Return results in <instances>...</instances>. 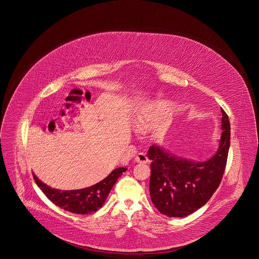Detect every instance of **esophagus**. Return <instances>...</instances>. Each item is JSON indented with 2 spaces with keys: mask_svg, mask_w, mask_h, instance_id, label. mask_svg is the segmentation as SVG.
Masks as SVG:
<instances>
[{
  "mask_svg": "<svg viewBox=\"0 0 259 259\" xmlns=\"http://www.w3.org/2000/svg\"><path fill=\"white\" fill-rule=\"evenodd\" d=\"M135 161L137 163H140V164H146L148 162V158H147V156L145 155V153H139L138 155L135 157Z\"/></svg>",
  "mask_w": 259,
  "mask_h": 259,
  "instance_id": "obj_1",
  "label": "esophagus"
}]
</instances>
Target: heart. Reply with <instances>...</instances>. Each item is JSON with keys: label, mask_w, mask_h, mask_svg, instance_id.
Masks as SVG:
<instances>
[{"label": "heart", "mask_w": 259, "mask_h": 259, "mask_svg": "<svg viewBox=\"0 0 259 259\" xmlns=\"http://www.w3.org/2000/svg\"><path fill=\"white\" fill-rule=\"evenodd\" d=\"M165 109V106L163 104H155L150 106L147 110H145V112L142 114H140L135 121L136 128L139 129L140 131H146L148 129H150V127L152 126V113H154L155 111H163Z\"/></svg>", "instance_id": "heart-1"}]
</instances>
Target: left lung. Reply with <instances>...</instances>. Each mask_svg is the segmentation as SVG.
<instances>
[{
	"label": "left lung",
	"instance_id": "left-lung-1",
	"mask_svg": "<svg viewBox=\"0 0 259 259\" xmlns=\"http://www.w3.org/2000/svg\"><path fill=\"white\" fill-rule=\"evenodd\" d=\"M222 111V135L217 151L210 159L197 162L175 155L159 145L148 150L151 163L149 192L152 203L167 217L191 215L203 206L221 183L230 145V123Z\"/></svg>",
	"mask_w": 259,
	"mask_h": 259
}]
</instances>
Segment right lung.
<instances>
[{"mask_svg": "<svg viewBox=\"0 0 259 259\" xmlns=\"http://www.w3.org/2000/svg\"><path fill=\"white\" fill-rule=\"evenodd\" d=\"M126 170V167L115 168L95 185L71 191H62L51 188L44 184L34 174L32 175L36 185L54 204L74 214L88 215L96 212L102 207L117 178Z\"/></svg>", "mask_w": 259, "mask_h": 259, "instance_id": "right-lung-1", "label": "right lung"}]
</instances>
